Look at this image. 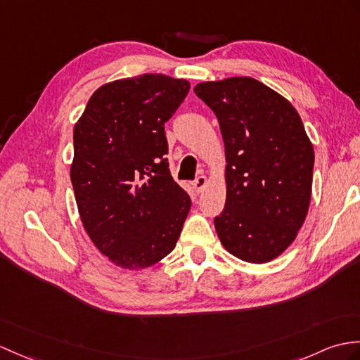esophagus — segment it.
<instances>
[{
  "label": "esophagus",
  "instance_id": "34e87169",
  "mask_svg": "<svg viewBox=\"0 0 360 360\" xmlns=\"http://www.w3.org/2000/svg\"><path fill=\"white\" fill-rule=\"evenodd\" d=\"M207 178L204 176V174H200V176H198L196 179H195V182H193V188H195V191L196 193H200V191H204V188L207 187Z\"/></svg>",
  "mask_w": 360,
  "mask_h": 360
}]
</instances>
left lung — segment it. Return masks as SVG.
Returning <instances> with one entry per match:
<instances>
[{"label": "left lung", "mask_w": 360, "mask_h": 360, "mask_svg": "<svg viewBox=\"0 0 360 360\" xmlns=\"http://www.w3.org/2000/svg\"><path fill=\"white\" fill-rule=\"evenodd\" d=\"M225 147L227 198L214 227L242 261L265 264L293 244L311 199L314 150L288 99L248 77L199 82Z\"/></svg>", "instance_id": "8db88e82"}]
</instances>
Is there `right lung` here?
Segmentation results:
<instances>
[{"label":"right lung","instance_id":"right-lung-1","mask_svg":"<svg viewBox=\"0 0 360 360\" xmlns=\"http://www.w3.org/2000/svg\"><path fill=\"white\" fill-rule=\"evenodd\" d=\"M190 82L162 73L122 78L90 96L73 129L70 179L94 245L122 270H142L176 247L191 200L173 181L164 124Z\"/></svg>","mask_w":360,"mask_h":360}]
</instances>
